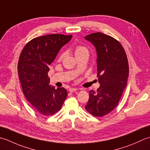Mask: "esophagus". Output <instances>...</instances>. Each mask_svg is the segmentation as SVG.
I'll return each mask as SVG.
<instances>
[{"mask_svg": "<svg viewBox=\"0 0 150 150\" xmlns=\"http://www.w3.org/2000/svg\"><path fill=\"white\" fill-rule=\"evenodd\" d=\"M76 90H77V88H70L69 89V92H71V93L74 92V91H76Z\"/></svg>", "mask_w": 150, "mask_h": 150, "instance_id": "1", "label": "esophagus"}]
</instances>
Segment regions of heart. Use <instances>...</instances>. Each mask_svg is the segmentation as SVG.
Returning <instances> with one entry per match:
<instances>
[{
  "label": "heart",
  "mask_w": 150,
  "mask_h": 150,
  "mask_svg": "<svg viewBox=\"0 0 150 150\" xmlns=\"http://www.w3.org/2000/svg\"><path fill=\"white\" fill-rule=\"evenodd\" d=\"M74 53L76 56L77 57L78 56H80V55L85 54V53H88V50L86 47H83V46H81V45H78L77 47H76L75 48V50H74ZM64 56V54H60V56L59 57V59H62V58Z\"/></svg>",
  "instance_id": "1"
}]
</instances>
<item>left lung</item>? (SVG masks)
I'll list each match as a JSON object with an SVG mask.
<instances>
[{
  "label": "left lung",
  "mask_w": 150,
  "mask_h": 150,
  "mask_svg": "<svg viewBox=\"0 0 150 150\" xmlns=\"http://www.w3.org/2000/svg\"><path fill=\"white\" fill-rule=\"evenodd\" d=\"M96 48L97 76L100 86L89 91L85 107L94 117L109 114L120 101L129 76L127 57L123 47L117 39L104 33H93L85 37Z\"/></svg>",
  "instance_id": "left-lung-1"
}]
</instances>
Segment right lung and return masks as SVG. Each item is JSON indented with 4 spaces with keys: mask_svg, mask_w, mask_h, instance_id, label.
<instances>
[{
    "mask_svg": "<svg viewBox=\"0 0 150 150\" xmlns=\"http://www.w3.org/2000/svg\"><path fill=\"white\" fill-rule=\"evenodd\" d=\"M72 35L50 34L38 37L27 43L20 54L18 74L23 93L35 111L50 116L59 111L67 96L65 88L49 85L48 72L63 46Z\"/></svg>",
    "mask_w": 150,
    "mask_h": 150,
    "instance_id": "1",
    "label": "right lung"
}]
</instances>
